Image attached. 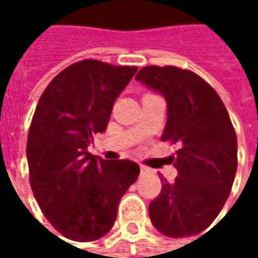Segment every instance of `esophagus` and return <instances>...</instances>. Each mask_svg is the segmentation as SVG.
Instances as JSON below:
<instances>
[{"label": "esophagus", "instance_id": "34e87169", "mask_svg": "<svg viewBox=\"0 0 258 258\" xmlns=\"http://www.w3.org/2000/svg\"><path fill=\"white\" fill-rule=\"evenodd\" d=\"M140 172H142V173H148V172H149V169H148V167H145V166H140Z\"/></svg>", "mask_w": 258, "mask_h": 258}]
</instances>
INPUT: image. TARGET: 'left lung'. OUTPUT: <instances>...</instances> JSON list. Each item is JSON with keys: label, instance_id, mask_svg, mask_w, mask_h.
<instances>
[{"label": "left lung", "instance_id": "obj_1", "mask_svg": "<svg viewBox=\"0 0 258 258\" xmlns=\"http://www.w3.org/2000/svg\"><path fill=\"white\" fill-rule=\"evenodd\" d=\"M136 80L164 97L167 122L161 140L179 146V175L172 183L164 179L149 205V218L169 237L199 234L223 209L237 169V140L227 109L215 89L189 70L149 66Z\"/></svg>", "mask_w": 258, "mask_h": 258}]
</instances>
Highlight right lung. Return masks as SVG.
I'll list each match as a JSON object with an SVG mask.
<instances>
[{
    "label": "right lung",
    "instance_id": "obj_1",
    "mask_svg": "<svg viewBox=\"0 0 258 258\" xmlns=\"http://www.w3.org/2000/svg\"><path fill=\"white\" fill-rule=\"evenodd\" d=\"M136 72L80 61L53 78L35 107L26 143L29 183L44 217L72 240L91 242L109 232L121 197L140 173L134 161L88 152Z\"/></svg>",
    "mask_w": 258,
    "mask_h": 258
}]
</instances>
